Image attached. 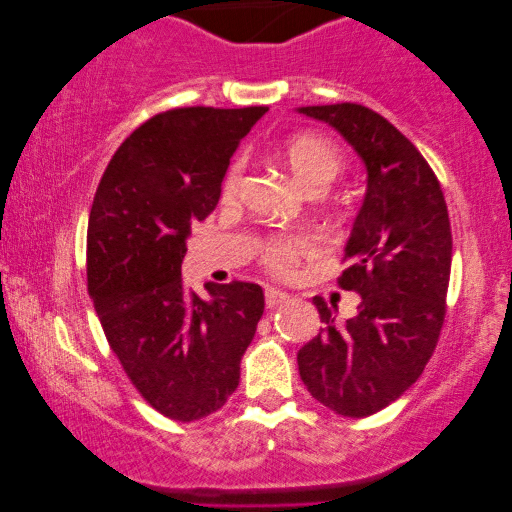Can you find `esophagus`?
Returning a JSON list of instances; mask_svg holds the SVG:
<instances>
[{
	"label": "esophagus",
	"mask_w": 512,
	"mask_h": 512,
	"mask_svg": "<svg viewBox=\"0 0 512 512\" xmlns=\"http://www.w3.org/2000/svg\"><path fill=\"white\" fill-rule=\"evenodd\" d=\"M284 300H289V296H286L284 291H279V289H272V286H270V289H265V305H268L270 310H272V307L282 305Z\"/></svg>",
	"instance_id": "obj_1"
}]
</instances>
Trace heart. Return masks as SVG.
<instances>
[{"label": "heart", "mask_w": 512, "mask_h": 512, "mask_svg": "<svg viewBox=\"0 0 512 512\" xmlns=\"http://www.w3.org/2000/svg\"><path fill=\"white\" fill-rule=\"evenodd\" d=\"M279 156H282L284 165L289 167V172L307 193H324L340 177L342 167H345L338 146L319 135H310V132L286 139ZM242 177L244 163L237 160V163L230 165L226 179H223V200L233 202L240 195ZM314 251H317V240L312 235H275L263 244L261 261L265 263V268L277 272V275H289L303 258L312 256Z\"/></svg>", "instance_id": "b5f03b06"}]
</instances>
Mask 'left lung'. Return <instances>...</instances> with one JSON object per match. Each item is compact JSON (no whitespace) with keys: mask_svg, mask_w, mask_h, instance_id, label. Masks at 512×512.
<instances>
[{"mask_svg":"<svg viewBox=\"0 0 512 512\" xmlns=\"http://www.w3.org/2000/svg\"><path fill=\"white\" fill-rule=\"evenodd\" d=\"M352 144L366 165V195L338 284L361 296L356 317L335 321L314 296L324 328L298 352L310 394L342 417H368L424 373L445 321L452 268L450 216L436 174L387 118L361 104L300 107Z\"/></svg>","mask_w":512,"mask_h":512,"instance_id":"8db88e82","label":"left lung"}]
</instances>
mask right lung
<instances>
[{
	"label": "right lung",
	"mask_w": 512,
	"mask_h": 512,
	"mask_svg": "<svg viewBox=\"0 0 512 512\" xmlns=\"http://www.w3.org/2000/svg\"><path fill=\"white\" fill-rule=\"evenodd\" d=\"M268 107H184L139 125L109 160L88 219V293L125 375L160 415L223 408L263 317V289L181 282L191 226L221 198L240 139Z\"/></svg>",
	"instance_id": "right-lung-1"
}]
</instances>
